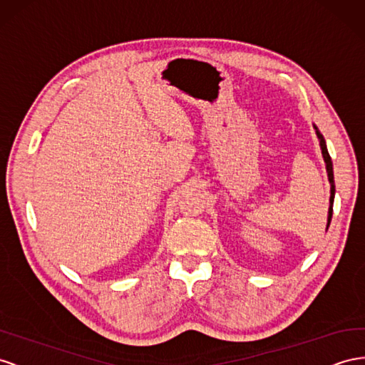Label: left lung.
Masks as SVG:
<instances>
[{
  "instance_id": "left-lung-1",
  "label": "left lung",
  "mask_w": 365,
  "mask_h": 365,
  "mask_svg": "<svg viewBox=\"0 0 365 365\" xmlns=\"http://www.w3.org/2000/svg\"><path fill=\"white\" fill-rule=\"evenodd\" d=\"M317 135L319 138V145H321V150H322V156H324V161H326V167H327V173H329V181L331 184V189H330V207H329V222H327V229L330 225L331 221V215H333V200H334V184H333V165H331V158L329 155L327 150V145H326V140H324V136L321 135V132L317 129Z\"/></svg>"
}]
</instances>
